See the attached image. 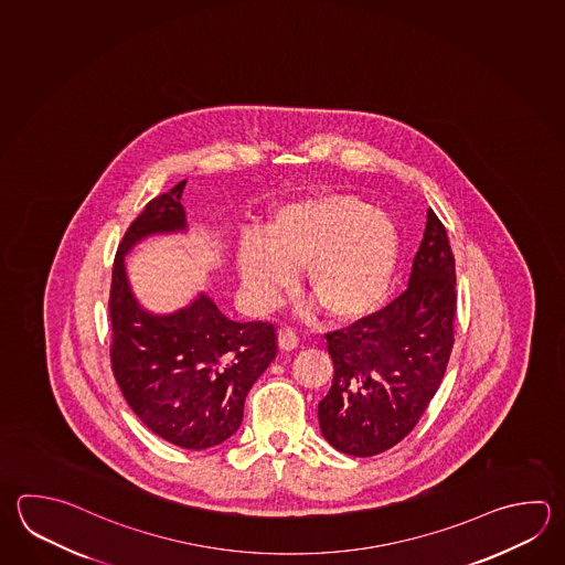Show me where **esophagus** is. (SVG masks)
<instances>
[{
    "label": "esophagus",
    "instance_id": "1",
    "mask_svg": "<svg viewBox=\"0 0 565 565\" xmlns=\"http://www.w3.org/2000/svg\"><path fill=\"white\" fill-rule=\"evenodd\" d=\"M278 347H280L282 351L297 349V347H299L297 332L292 331V329H280V331H278Z\"/></svg>",
    "mask_w": 565,
    "mask_h": 565
}]
</instances>
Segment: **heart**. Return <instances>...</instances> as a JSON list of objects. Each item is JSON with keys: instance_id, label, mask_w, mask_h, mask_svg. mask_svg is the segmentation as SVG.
Masks as SVG:
<instances>
[{"instance_id": "b5f03b06", "label": "heart", "mask_w": 565, "mask_h": 565, "mask_svg": "<svg viewBox=\"0 0 565 565\" xmlns=\"http://www.w3.org/2000/svg\"><path fill=\"white\" fill-rule=\"evenodd\" d=\"M397 263L393 218L349 194L280 206L263 236H244L236 246V270L255 307H273L305 266V288L341 322L359 321L383 302Z\"/></svg>"}]
</instances>
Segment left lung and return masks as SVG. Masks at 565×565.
<instances>
[{"label":"left lung","instance_id":"obj_1","mask_svg":"<svg viewBox=\"0 0 565 565\" xmlns=\"http://www.w3.org/2000/svg\"><path fill=\"white\" fill-rule=\"evenodd\" d=\"M455 307L454 253L429 209L407 290L375 315L327 332L334 376L319 403V425L334 449L373 457L409 435L441 385Z\"/></svg>","mask_w":565,"mask_h":565}]
</instances>
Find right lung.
Returning a JSON list of instances; mask_svg holds the SVG:
<instances>
[{
    "label": "right lung",
    "instance_id": "right-lung-1",
    "mask_svg": "<svg viewBox=\"0 0 565 565\" xmlns=\"http://www.w3.org/2000/svg\"><path fill=\"white\" fill-rule=\"evenodd\" d=\"M186 180L146 204L111 268V371L126 403L150 431L182 449H209L243 423L244 398L277 356L270 322L231 321L206 295L154 315L140 307L124 256L154 234L186 233Z\"/></svg>",
    "mask_w": 565,
    "mask_h": 565
}]
</instances>
